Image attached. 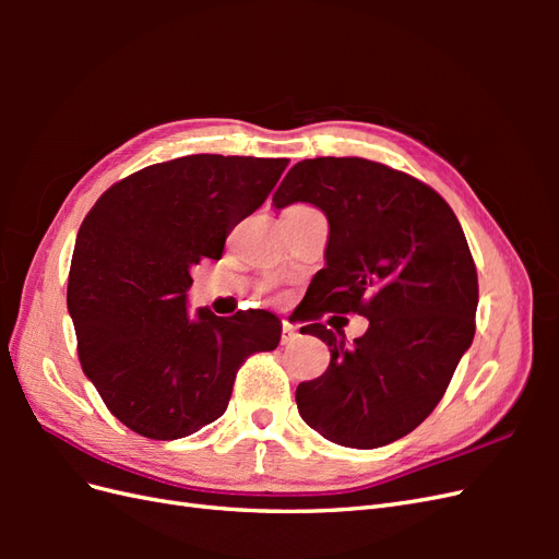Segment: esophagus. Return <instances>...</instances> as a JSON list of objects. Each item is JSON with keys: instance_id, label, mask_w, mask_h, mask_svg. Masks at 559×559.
I'll use <instances>...</instances> for the list:
<instances>
[{"instance_id": "esophagus-1", "label": "esophagus", "mask_w": 559, "mask_h": 559, "mask_svg": "<svg viewBox=\"0 0 559 559\" xmlns=\"http://www.w3.org/2000/svg\"><path fill=\"white\" fill-rule=\"evenodd\" d=\"M298 337V329L294 324H289V321H284L282 324V345H292Z\"/></svg>"}]
</instances>
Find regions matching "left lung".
<instances>
[{"label": "left lung", "mask_w": 559, "mask_h": 559, "mask_svg": "<svg viewBox=\"0 0 559 559\" xmlns=\"http://www.w3.org/2000/svg\"><path fill=\"white\" fill-rule=\"evenodd\" d=\"M310 202L329 218L326 267L302 298L300 333L331 349L324 376L300 382L308 427L331 443H394L443 399L476 333L478 273L464 230L431 186L366 158L296 163L273 195L277 210ZM361 313L352 346L318 319Z\"/></svg>", "instance_id": "1"}]
</instances>
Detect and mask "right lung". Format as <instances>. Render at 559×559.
I'll return each instance as SVG.
<instances>
[{
  "label": "right lung",
  "mask_w": 559,
  "mask_h": 559,
  "mask_svg": "<svg viewBox=\"0 0 559 559\" xmlns=\"http://www.w3.org/2000/svg\"><path fill=\"white\" fill-rule=\"evenodd\" d=\"M286 158L195 154L148 165L83 218L67 282L79 361L109 413L154 441L218 419L240 366L280 345L273 312L191 319V267L222 259L228 233L275 189Z\"/></svg>",
  "instance_id": "1"
}]
</instances>
